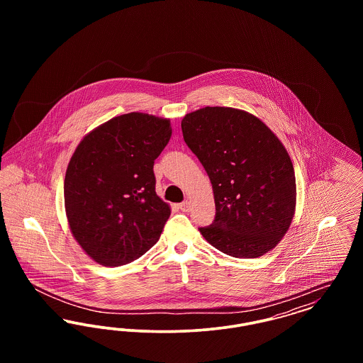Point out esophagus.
I'll list each match as a JSON object with an SVG mask.
<instances>
[{"instance_id":"34e87169","label":"esophagus","mask_w":363,"mask_h":363,"mask_svg":"<svg viewBox=\"0 0 363 363\" xmlns=\"http://www.w3.org/2000/svg\"><path fill=\"white\" fill-rule=\"evenodd\" d=\"M190 207H191V204H190L189 200H186V201H184V203L179 204V208H181L182 212H189Z\"/></svg>"}]
</instances>
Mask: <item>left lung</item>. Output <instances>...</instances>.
<instances>
[{
	"instance_id": "left-lung-1",
	"label": "left lung",
	"mask_w": 363,
	"mask_h": 363,
	"mask_svg": "<svg viewBox=\"0 0 363 363\" xmlns=\"http://www.w3.org/2000/svg\"><path fill=\"white\" fill-rule=\"evenodd\" d=\"M184 140L212 184L216 216L200 233L237 259H256L277 246L293 222V162L256 116L233 107H203L181 122Z\"/></svg>"
}]
</instances>
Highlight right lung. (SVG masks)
Masks as SVG:
<instances>
[{"mask_svg": "<svg viewBox=\"0 0 363 363\" xmlns=\"http://www.w3.org/2000/svg\"><path fill=\"white\" fill-rule=\"evenodd\" d=\"M172 123L145 113L117 116L86 133L64 182L73 238L104 267H120L155 245L172 209L155 191L154 162Z\"/></svg>", "mask_w": 363, "mask_h": 363, "instance_id": "add662e5", "label": "right lung"}]
</instances>
